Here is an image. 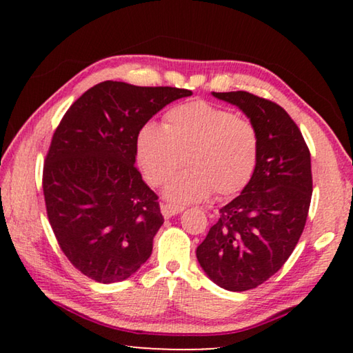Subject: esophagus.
<instances>
[{
    "label": "esophagus",
    "instance_id": "1",
    "mask_svg": "<svg viewBox=\"0 0 353 353\" xmlns=\"http://www.w3.org/2000/svg\"><path fill=\"white\" fill-rule=\"evenodd\" d=\"M160 212H162L165 219H168L171 216H176V214H179V213H182L183 207L172 205V204H163L162 207H160Z\"/></svg>",
    "mask_w": 353,
    "mask_h": 353
}]
</instances>
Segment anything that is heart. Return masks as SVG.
<instances>
[{
    "mask_svg": "<svg viewBox=\"0 0 353 353\" xmlns=\"http://www.w3.org/2000/svg\"><path fill=\"white\" fill-rule=\"evenodd\" d=\"M260 139L249 119L230 110L193 101L171 109L165 126L148 123L137 135V159L146 181L162 185L187 157L188 170L171 179L165 199L190 204L216 193L234 196L252 179Z\"/></svg>",
    "mask_w": 353,
    "mask_h": 353,
    "instance_id": "obj_1",
    "label": "heart"
}]
</instances>
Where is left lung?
Returning a JSON list of instances; mask_svg holds the SVG:
<instances>
[{
  "label": "left lung",
  "instance_id": "left-lung-1",
  "mask_svg": "<svg viewBox=\"0 0 353 353\" xmlns=\"http://www.w3.org/2000/svg\"><path fill=\"white\" fill-rule=\"evenodd\" d=\"M212 94L249 118L260 151L250 182L221 208L196 256L213 283L246 291L272 277L302 235L313 193L312 159L296 123L276 103L248 92Z\"/></svg>",
  "mask_w": 353,
  "mask_h": 353
}]
</instances>
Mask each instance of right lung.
Segmentation results:
<instances>
[{
    "label": "right lung",
    "instance_id": "right-lung-1",
    "mask_svg": "<svg viewBox=\"0 0 353 353\" xmlns=\"http://www.w3.org/2000/svg\"><path fill=\"white\" fill-rule=\"evenodd\" d=\"M191 97L176 87L105 81L74 101L43 166L46 212L59 246L99 283L129 279L152 254L163 216L135 168L137 135L155 113Z\"/></svg>",
    "mask_w": 353,
    "mask_h": 353
}]
</instances>
